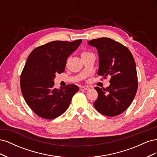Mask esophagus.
I'll return each mask as SVG.
<instances>
[{
    "label": "esophagus",
    "instance_id": "34e87169",
    "mask_svg": "<svg viewBox=\"0 0 157 157\" xmlns=\"http://www.w3.org/2000/svg\"><path fill=\"white\" fill-rule=\"evenodd\" d=\"M80 90H90V88L88 86H80Z\"/></svg>",
    "mask_w": 157,
    "mask_h": 157
}]
</instances>
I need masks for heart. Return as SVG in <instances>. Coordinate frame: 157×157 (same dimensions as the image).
<instances>
[{"label":"heart","instance_id":"b5f03b06","mask_svg":"<svg viewBox=\"0 0 157 157\" xmlns=\"http://www.w3.org/2000/svg\"><path fill=\"white\" fill-rule=\"evenodd\" d=\"M90 54V53H89V52H88L84 51V52H82L81 54H80V56H81V57H83V56H86V55H88V54Z\"/></svg>","mask_w":157,"mask_h":157}]
</instances>
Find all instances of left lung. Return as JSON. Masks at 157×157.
Here are the masks:
<instances>
[{"label": "left lung", "mask_w": 157, "mask_h": 157, "mask_svg": "<svg viewBox=\"0 0 157 157\" xmlns=\"http://www.w3.org/2000/svg\"><path fill=\"white\" fill-rule=\"evenodd\" d=\"M88 43L98 50V75L103 78L111 77L109 86L95 87L98 97L94 106L103 115L117 116L130 105L137 92L138 82L134 59L126 46L109 38L93 39Z\"/></svg>", "instance_id": "1"}]
</instances>
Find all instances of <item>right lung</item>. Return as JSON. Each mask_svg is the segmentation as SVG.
<instances>
[{"mask_svg": "<svg viewBox=\"0 0 157 157\" xmlns=\"http://www.w3.org/2000/svg\"><path fill=\"white\" fill-rule=\"evenodd\" d=\"M82 40L52 41L36 47L28 56L21 74L20 86L25 102L45 119L60 116L68 109L79 88L75 84L54 87L56 74L64 72L68 57Z\"/></svg>", "mask_w": 157, "mask_h": 157, "instance_id": "add662e5", "label": "right lung"}]
</instances>
